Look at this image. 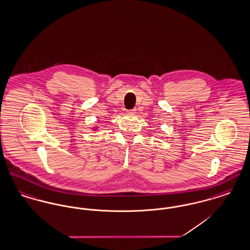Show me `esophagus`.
<instances>
[{
    "instance_id": "1",
    "label": "esophagus",
    "mask_w": 250,
    "mask_h": 250,
    "mask_svg": "<svg viewBox=\"0 0 250 250\" xmlns=\"http://www.w3.org/2000/svg\"><path fill=\"white\" fill-rule=\"evenodd\" d=\"M127 113H129V114H135V113H136V108L127 110Z\"/></svg>"
}]
</instances>
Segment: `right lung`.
Here are the masks:
<instances>
[{
    "mask_svg": "<svg viewBox=\"0 0 250 250\" xmlns=\"http://www.w3.org/2000/svg\"><path fill=\"white\" fill-rule=\"evenodd\" d=\"M95 129H96V128H95Z\"/></svg>",
    "mask_w": 250,
    "mask_h": 250,
    "instance_id": "right-lung-1",
    "label": "right lung"
}]
</instances>
